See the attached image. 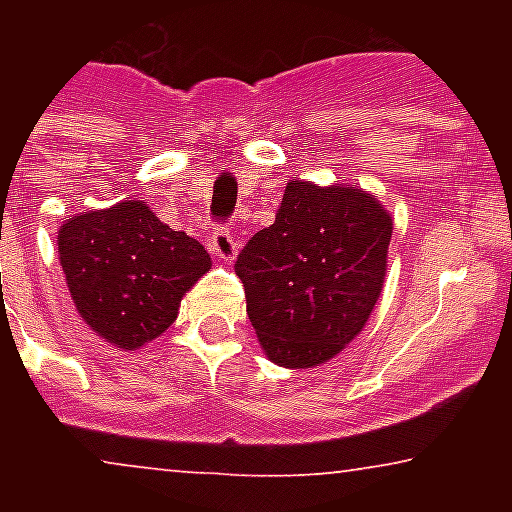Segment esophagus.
<instances>
[{"label":"esophagus","mask_w":512,"mask_h":512,"mask_svg":"<svg viewBox=\"0 0 512 512\" xmlns=\"http://www.w3.org/2000/svg\"><path fill=\"white\" fill-rule=\"evenodd\" d=\"M207 247H209V252H212L215 257H220V260H233V257H236V252H239L236 236H233L228 228H217V231L209 236Z\"/></svg>","instance_id":"obj_1"}]
</instances>
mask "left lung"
I'll use <instances>...</instances> for the list:
<instances>
[{"instance_id":"obj_1","label":"left lung","mask_w":512,"mask_h":512,"mask_svg":"<svg viewBox=\"0 0 512 512\" xmlns=\"http://www.w3.org/2000/svg\"><path fill=\"white\" fill-rule=\"evenodd\" d=\"M390 236L393 217L364 188L289 180L273 225L233 265L273 364L313 369L361 335L385 284Z\"/></svg>"}]
</instances>
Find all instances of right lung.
<instances>
[{"mask_svg": "<svg viewBox=\"0 0 512 512\" xmlns=\"http://www.w3.org/2000/svg\"><path fill=\"white\" fill-rule=\"evenodd\" d=\"M58 257L84 324L122 350L172 327L185 292L212 268L199 241L172 231L140 199L68 217Z\"/></svg>", "mask_w": 512, "mask_h": 512, "instance_id": "obj_1", "label": "right lung"}]
</instances>
